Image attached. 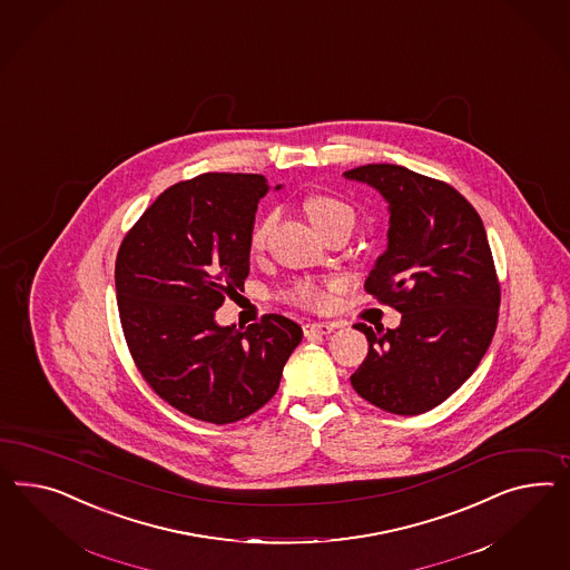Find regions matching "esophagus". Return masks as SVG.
I'll return each mask as SVG.
<instances>
[{"instance_id":"obj_1","label":"esophagus","mask_w":570,"mask_h":570,"mask_svg":"<svg viewBox=\"0 0 570 570\" xmlns=\"http://www.w3.org/2000/svg\"><path fill=\"white\" fill-rule=\"evenodd\" d=\"M303 332H305V336L311 338V336H327V334H332L334 332V324H325V322H308V324L303 325Z\"/></svg>"}]
</instances>
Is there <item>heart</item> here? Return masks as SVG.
Segmentation results:
<instances>
[{"instance_id":"b5f03b06","label":"heart","mask_w":570,"mask_h":570,"mask_svg":"<svg viewBox=\"0 0 570 570\" xmlns=\"http://www.w3.org/2000/svg\"><path fill=\"white\" fill-rule=\"evenodd\" d=\"M305 212L307 217L311 219V224L320 232H324L325 228L338 224V222H354V212L344 203V200L336 199V197H330V195H313L305 200ZM274 216H267L262 219L255 230L250 234V246L253 248H262L265 238H267V232L274 224ZM338 284L336 282H330V284H317V282H296L293 288L286 293V298L293 301L294 305H301V307L308 308H322L330 303V293L336 291Z\"/></svg>"}]
</instances>
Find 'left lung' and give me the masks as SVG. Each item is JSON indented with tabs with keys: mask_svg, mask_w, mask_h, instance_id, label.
<instances>
[{
	"mask_svg": "<svg viewBox=\"0 0 570 570\" xmlns=\"http://www.w3.org/2000/svg\"><path fill=\"white\" fill-rule=\"evenodd\" d=\"M387 200V248L365 291L401 311L396 330L356 324L370 353L356 394L394 415H421L456 392L488 351L500 284L475 207L456 188L394 164L344 171Z\"/></svg>",
	"mask_w": 570,
	"mask_h": 570,
	"instance_id": "1",
	"label": "left lung"
}]
</instances>
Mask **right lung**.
Instances as JSON below:
<instances>
[{
	"label": "right lung",
	"instance_id": "1",
	"mask_svg": "<svg viewBox=\"0 0 570 570\" xmlns=\"http://www.w3.org/2000/svg\"><path fill=\"white\" fill-rule=\"evenodd\" d=\"M279 188V186H276ZM262 174H200L169 186L124 236L116 294L124 338L159 399L226 425L259 411L303 340L301 325L263 315L245 332L216 324L243 291Z\"/></svg>",
	"mask_w": 570,
	"mask_h": 570
}]
</instances>
